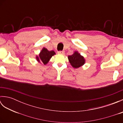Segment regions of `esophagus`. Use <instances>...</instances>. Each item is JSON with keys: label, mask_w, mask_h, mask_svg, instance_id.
Returning a JSON list of instances; mask_svg holds the SVG:
<instances>
[{"label": "esophagus", "mask_w": 123, "mask_h": 123, "mask_svg": "<svg viewBox=\"0 0 123 123\" xmlns=\"http://www.w3.org/2000/svg\"><path fill=\"white\" fill-rule=\"evenodd\" d=\"M57 53L59 54H64V51H60L57 52Z\"/></svg>", "instance_id": "obj_1"}]
</instances>
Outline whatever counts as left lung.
<instances>
[{
    "instance_id": "8db88e82",
    "label": "left lung",
    "mask_w": 123,
    "mask_h": 123,
    "mask_svg": "<svg viewBox=\"0 0 123 123\" xmlns=\"http://www.w3.org/2000/svg\"><path fill=\"white\" fill-rule=\"evenodd\" d=\"M68 59L71 66L74 68H78L82 66L85 63L84 57L78 52H75L71 55L68 56Z\"/></svg>"
}]
</instances>
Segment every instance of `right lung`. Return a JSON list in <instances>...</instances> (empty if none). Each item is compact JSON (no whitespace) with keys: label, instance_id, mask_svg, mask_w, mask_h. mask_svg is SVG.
Here are the masks:
<instances>
[{"label":"right lung","instance_id":"right-lung-1","mask_svg":"<svg viewBox=\"0 0 123 123\" xmlns=\"http://www.w3.org/2000/svg\"><path fill=\"white\" fill-rule=\"evenodd\" d=\"M54 54H55L54 51H49L46 48H43L39 54V56H36V59L39 62H42L44 64H46Z\"/></svg>","mask_w":123,"mask_h":123}]
</instances>
